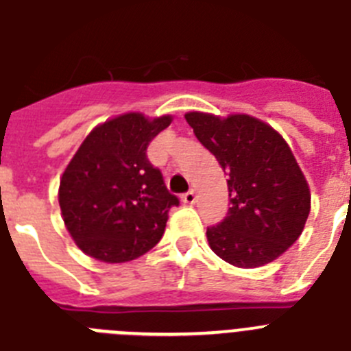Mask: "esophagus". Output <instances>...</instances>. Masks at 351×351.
Wrapping results in <instances>:
<instances>
[{"instance_id": "34e87169", "label": "esophagus", "mask_w": 351, "mask_h": 351, "mask_svg": "<svg viewBox=\"0 0 351 351\" xmlns=\"http://www.w3.org/2000/svg\"><path fill=\"white\" fill-rule=\"evenodd\" d=\"M181 200H182V204H186V206H193V204L197 202V195H195V191L191 190V191H188V193L182 195Z\"/></svg>"}]
</instances>
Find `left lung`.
Returning <instances> with one entry per match:
<instances>
[{"label": "left lung", "mask_w": 351, "mask_h": 351, "mask_svg": "<svg viewBox=\"0 0 351 351\" xmlns=\"http://www.w3.org/2000/svg\"><path fill=\"white\" fill-rule=\"evenodd\" d=\"M195 135L228 173V214L207 228L210 250L241 269L274 262L300 237L311 191L280 132L250 114H184Z\"/></svg>", "instance_id": "obj_1"}]
</instances>
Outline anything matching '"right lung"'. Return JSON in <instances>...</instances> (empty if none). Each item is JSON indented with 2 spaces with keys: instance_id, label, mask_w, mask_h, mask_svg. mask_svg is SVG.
Instances as JSON below:
<instances>
[{
  "instance_id": "obj_1",
  "label": "right lung",
  "mask_w": 351,
  "mask_h": 351,
  "mask_svg": "<svg viewBox=\"0 0 351 351\" xmlns=\"http://www.w3.org/2000/svg\"><path fill=\"white\" fill-rule=\"evenodd\" d=\"M170 114L126 112L96 125L60 179L58 200L68 234L80 251L105 263L147 253L179 206L147 160V145L172 123Z\"/></svg>"
}]
</instances>
